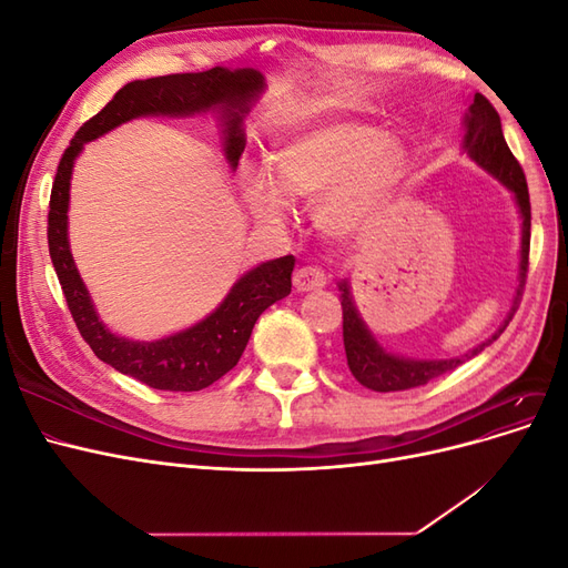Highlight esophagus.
I'll list each match as a JSON object with an SVG mask.
<instances>
[{
  "mask_svg": "<svg viewBox=\"0 0 568 568\" xmlns=\"http://www.w3.org/2000/svg\"><path fill=\"white\" fill-rule=\"evenodd\" d=\"M324 284H326V277L320 267H301L294 274V286L296 291H301V294H305V291H320L324 288Z\"/></svg>",
  "mask_w": 568,
  "mask_h": 568,
  "instance_id": "1",
  "label": "esophagus"
}]
</instances>
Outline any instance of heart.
<instances>
[{
    "mask_svg": "<svg viewBox=\"0 0 568 568\" xmlns=\"http://www.w3.org/2000/svg\"><path fill=\"white\" fill-rule=\"evenodd\" d=\"M405 168L403 146L388 134L353 120L305 128L274 149L272 180L255 175L244 199L255 217L280 225L286 201L315 205V225L348 236L365 225Z\"/></svg>",
    "mask_w": 568,
    "mask_h": 568,
    "instance_id": "1",
    "label": "heart"
}]
</instances>
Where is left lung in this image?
Segmentation results:
<instances>
[{
  "mask_svg": "<svg viewBox=\"0 0 568 568\" xmlns=\"http://www.w3.org/2000/svg\"><path fill=\"white\" fill-rule=\"evenodd\" d=\"M462 149L467 151V156L476 165L484 168L486 173H490L497 182H503L519 205V215H521V251H519V277H517L519 286H517V294H514L511 311L500 329L464 355L448 357V359H415V357L388 353L382 343L374 338L369 326L357 313L348 282L341 280L338 288H341V307H343V348H346V359L353 376L365 388L390 393V390H407V388L424 386L432 379H436V376L459 367L462 363H467V359L478 355L486 346H490V343L505 332L511 315L517 313L519 296L524 294V284H526L528 248H530L528 184L519 161L514 159V153L505 142L500 115H497V111L484 94H474V101L469 104L467 113H464Z\"/></svg>",
  "mask_w": 568,
  "mask_h": 568,
  "instance_id": "8db88e82",
  "label": "left lung"
}]
</instances>
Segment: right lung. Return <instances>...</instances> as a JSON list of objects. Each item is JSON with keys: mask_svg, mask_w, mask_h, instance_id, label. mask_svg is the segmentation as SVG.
<instances>
[{"mask_svg": "<svg viewBox=\"0 0 568 568\" xmlns=\"http://www.w3.org/2000/svg\"><path fill=\"white\" fill-rule=\"evenodd\" d=\"M265 92V78L255 68H211L203 73H178L128 82L109 104L84 123L63 151L49 199V255L54 263L82 338L99 359L159 390H201L225 376L242 357L253 324L272 303L291 294L294 255L261 263L230 288L215 311L189 329L156 341H132L113 334L101 322L68 244V201L75 159L84 144L142 115H194L217 109L222 113V149L232 170L242 159L246 136L244 115Z\"/></svg>", "mask_w": 568, "mask_h": 568, "instance_id": "1", "label": "right lung"}]
</instances>
